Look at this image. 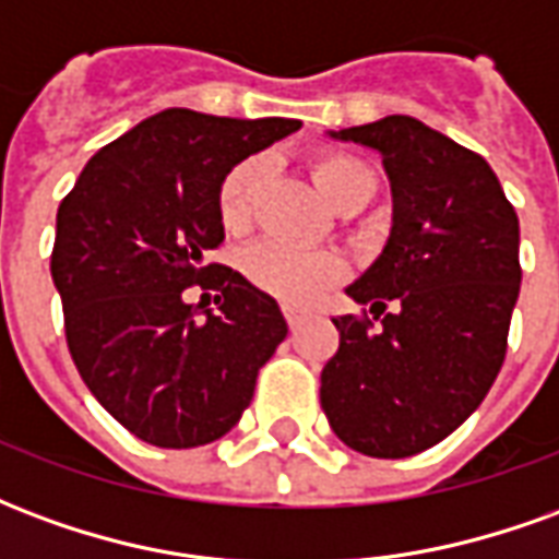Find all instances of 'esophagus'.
Listing matches in <instances>:
<instances>
[{
  "mask_svg": "<svg viewBox=\"0 0 559 559\" xmlns=\"http://www.w3.org/2000/svg\"><path fill=\"white\" fill-rule=\"evenodd\" d=\"M284 317H287V326H290V332H296V329L302 326V314H299V311H293V308H284Z\"/></svg>",
  "mask_w": 559,
  "mask_h": 559,
  "instance_id": "obj_1",
  "label": "esophagus"
}]
</instances>
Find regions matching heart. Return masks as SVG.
Wrapping results in <instances>:
<instances>
[{"instance_id": "heart-1", "label": "heart", "mask_w": 559, "mask_h": 559, "mask_svg": "<svg viewBox=\"0 0 559 559\" xmlns=\"http://www.w3.org/2000/svg\"><path fill=\"white\" fill-rule=\"evenodd\" d=\"M263 158H245L227 170L218 188V218L224 230L245 233L254 221V200L263 182ZM311 176L329 203L341 212L362 209L374 197L371 167L347 152H320L311 158ZM245 278L287 305H311L344 275V263L329 251H302L293 245H251L242 254Z\"/></svg>"}]
</instances>
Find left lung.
<instances>
[{
    "label": "left lung",
    "mask_w": 559,
    "mask_h": 559,
    "mask_svg": "<svg viewBox=\"0 0 559 559\" xmlns=\"http://www.w3.org/2000/svg\"><path fill=\"white\" fill-rule=\"evenodd\" d=\"M332 138L383 155L392 233L347 287L369 311L332 320L341 341L320 404L356 452L419 455L479 407L503 368L521 290L515 206L488 160L413 116Z\"/></svg>",
    "instance_id": "1"
}]
</instances>
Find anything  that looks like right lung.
<instances>
[{"instance_id":"add662e5","label":"right lung","mask_w":559,"mask_h":559,"mask_svg":"<svg viewBox=\"0 0 559 559\" xmlns=\"http://www.w3.org/2000/svg\"><path fill=\"white\" fill-rule=\"evenodd\" d=\"M299 126L173 107L98 148L59 203L50 275L68 353L98 404L143 443L191 449L224 437L287 338L278 302L206 254L224 242L221 179ZM194 283L204 296L191 306L183 290Z\"/></svg>"}]
</instances>
